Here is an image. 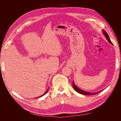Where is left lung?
Wrapping results in <instances>:
<instances>
[{
	"mask_svg": "<svg viewBox=\"0 0 121 121\" xmlns=\"http://www.w3.org/2000/svg\"><path fill=\"white\" fill-rule=\"evenodd\" d=\"M103 33L104 34V35L105 36L106 39H107L108 42H109L110 44H112V42H111V40H110V38H109V36H108V34L107 33V32H106V31H105V30H103ZM73 89H74L78 93L82 94V95H96V94H98V93L100 92H95V93H91V92H86V91H83V90L79 89L78 87H77V86L75 84V83H74V82H73Z\"/></svg>",
	"mask_w": 121,
	"mask_h": 121,
	"instance_id": "8db88e82",
	"label": "left lung"
}]
</instances>
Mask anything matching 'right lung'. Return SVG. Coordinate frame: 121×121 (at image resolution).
I'll use <instances>...</instances> for the list:
<instances>
[{
	"mask_svg": "<svg viewBox=\"0 0 121 121\" xmlns=\"http://www.w3.org/2000/svg\"><path fill=\"white\" fill-rule=\"evenodd\" d=\"M48 92V90H47V91H46V92H45V93L44 94V95H41V96H40V97H42V96H43V95H45V94H46V93H47V92Z\"/></svg>",
	"mask_w": 121,
	"mask_h": 121,
	"instance_id": "obj_1",
	"label": "right lung"
}]
</instances>
